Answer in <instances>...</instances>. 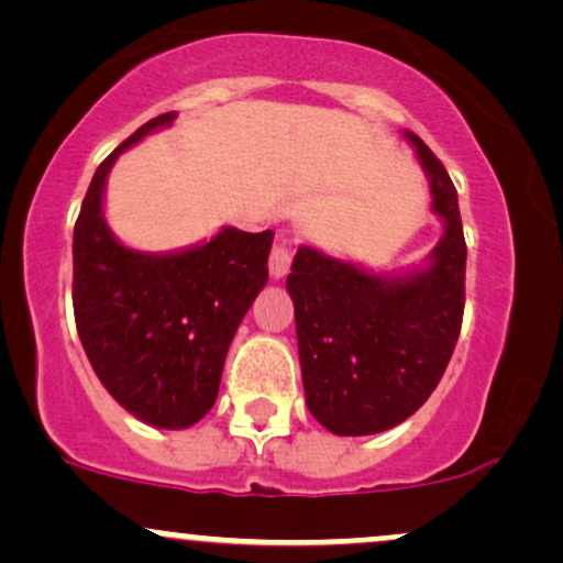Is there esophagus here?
Instances as JSON below:
<instances>
[{
  "instance_id": "esophagus-1",
  "label": "esophagus",
  "mask_w": 563,
  "mask_h": 563,
  "mask_svg": "<svg viewBox=\"0 0 563 563\" xmlns=\"http://www.w3.org/2000/svg\"><path fill=\"white\" fill-rule=\"evenodd\" d=\"M290 260H294V249L288 241H277L269 251V275L283 277L290 269Z\"/></svg>"
}]
</instances>
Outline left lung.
<instances>
[{
  "label": "left lung",
  "mask_w": 563,
  "mask_h": 563,
  "mask_svg": "<svg viewBox=\"0 0 563 563\" xmlns=\"http://www.w3.org/2000/svg\"><path fill=\"white\" fill-rule=\"evenodd\" d=\"M429 174L444 235L431 264L378 277L301 245L290 264L296 335L307 407L339 437H367L402 423L444 376L466 307V238L448 169L407 132Z\"/></svg>",
  "instance_id": "8db88e82"
}]
</instances>
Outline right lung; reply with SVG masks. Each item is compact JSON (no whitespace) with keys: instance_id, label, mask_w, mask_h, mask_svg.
<instances>
[{"instance_id":"1","label":"right lung","mask_w":563,"mask_h":563,"mask_svg":"<svg viewBox=\"0 0 563 563\" xmlns=\"http://www.w3.org/2000/svg\"><path fill=\"white\" fill-rule=\"evenodd\" d=\"M161 113L97 166L74 228V318L111 397L156 429H187L217 402L224 357L267 283L273 230L224 228L179 254L121 245L102 217V190L121 151L169 126Z\"/></svg>"}]
</instances>
